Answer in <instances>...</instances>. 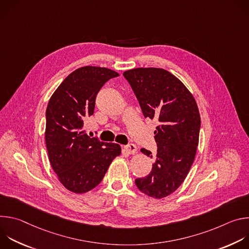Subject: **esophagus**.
<instances>
[{
	"mask_svg": "<svg viewBox=\"0 0 249 249\" xmlns=\"http://www.w3.org/2000/svg\"><path fill=\"white\" fill-rule=\"evenodd\" d=\"M124 150L129 154V155H133L137 152V148L134 144H128L126 146H124Z\"/></svg>",
	"mask_w": 249,
	"mask_h": 249,
	"instance_id": "esophagus-1",
	"label": "esophagus"
}]
</instances>
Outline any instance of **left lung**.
<instances>
[{
	"instance_id": "obj_1",
	"label": "left lung",
	"mask_w": 249,
	"mask_h": 249,
	"mask_svg": "<svg viewBox=\"0 0 249 249\" xmlns=\"http://www.w3.org/2000/svg\"><path fill=\"white\" fill-rule=\"evenodd\" d=\"M146 118L159 121L152 171L135 183L140 191L160 199L178 188L194 161L201 119L197 103L175 76L160 68H137L123 73ZM148 157L150 151L142 149Z\"/></svg>"
}]
</instances>
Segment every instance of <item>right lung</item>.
Instances as JSON below:
<instances>
[{"label":"right lung","mask_w":249,"mask_h":249,"mask_svg":"<svg viewBox=\"0 0 249 249\" xmlns=\"http://www.w3.org/2000/svg\"><path fill=\"white\" fill-rule=\"evenodd\" d=\"M118 76L106 68H79L62 82L48 102L45 142L49 160L59 181L74 193L97 186L121 154L118 144L89 138L84 131L85 120L94 112L98 91Z\"/></svg>","instance_id":"add662e5"}]
</instances>
